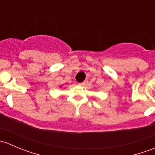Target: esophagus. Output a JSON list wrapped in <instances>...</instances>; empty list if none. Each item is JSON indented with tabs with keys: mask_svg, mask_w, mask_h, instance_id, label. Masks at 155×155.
I'll list each match as a JSON object with an SVG mask.
<instances>
[{
	"mask_svg": "<svg viewBox=\"0 0 155 155\" xmlns=\"http://www.w3.org/2000/svg\"><path fill=\"white\" fill-rule=\"evenodd\" d=\"M85 84V82H80V83H79V85H80V86H82V85H84Z\"/></svg>",
	"mask_w": 155,
	"mask_h": 155,
	"instance_id": "1",
	"label": "esophagus"
}]
</instances>
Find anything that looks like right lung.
Segmentation results:
<instances>
[{"instance_id": "obj_1", "label": "right lung", "mask_w": 155, "mask_h": 155, "mask_svg": "<svg viewBox=\"0 0 155 155\" xmlns=\"http://www.w3.org/2000/svg\"><path fill=\"white\" fill-rule=\"evenodd\" d=\"M62 86H63V85H61V86H60V87H61Z\"/></svg>"}]
</instances>
